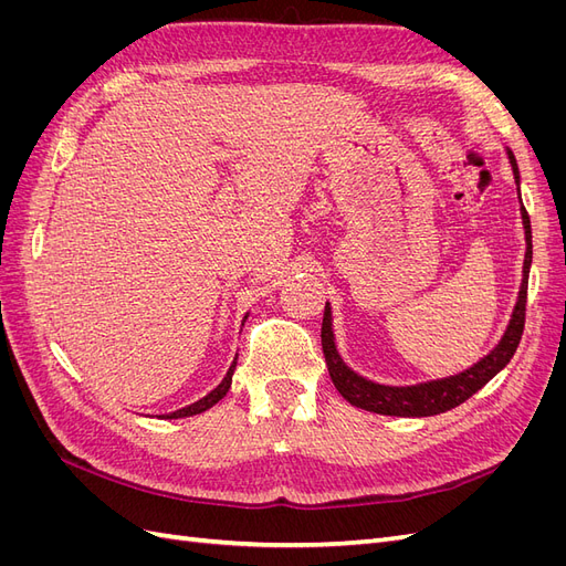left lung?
<instances>
[{"label":"left lung","instance_id":"1","mask_svg":"<svg viewBox=\"0 0 566 566\" xmlns=\"http://www.w3.org/2000/svg\"><path fill=\"white\" fill-rule=\"evenodd\" d=\"M512 172H515V181L520 186V169L517 160L507 150ZM522 221L526 231V254H524V279L515 312H512V321L507 331L501 339V345L495 347L482 361L474 364L470 370L453 375L447 380H434L416 387H385L375 385L370 380H364L361 375L349 370L335 349L333 328H331V306L325 304L323 312V325H321V347L325 356V366H328L331 380L337 387V391L345 397L352 406L370 410V413H382V416H406V418H422V416H437L443 410H451L468 401L472 394L482 389L495 373L503 370L510 358L515 356L520 339L524 333V321H526V290H528V266H531V221L526 214V208L522 205Z\"/></svg>","mask_w":566,"mask_h":566}]
</instances>
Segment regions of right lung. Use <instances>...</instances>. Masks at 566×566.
I'll return each instance as SVG.
<instances>
[{
  "label": "right lung",
  "instance_id": "right-lung-1",
  "mask_svg": "<svg viewBox=\"0 0 566 566\" xmlns=\"http://www.w3.org/2000/svg\"><path fill=\"white\" fill-rule=\"evenodd\" d=\"M233 370H235V361L231 364V368H229V373H227V378L221 380V385H219L217 389H212V391L208 394V397L196 401V403H191V406H186V408H181V410H175V413H169L167 418H169V420H172V418H186V416H196V413H202V410L212 408L219 399L227 397V391H229V387H231V375H233Z\"/></svg>",
  "mask_w": 566,
  "mask_h": 566
}]
</instances>
